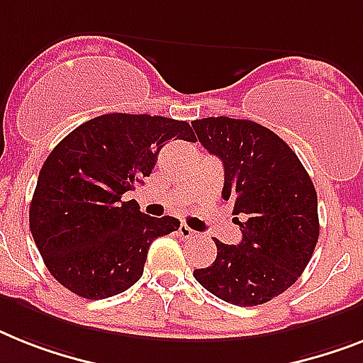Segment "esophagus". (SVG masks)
<instances>
[{
    "mask_svg": "<svg viewBox=\"0 0 363 363\" xmlns=\"http://www.w3.org/2000/svg\"><path fill=\"white\" fill-rule=\"evenodd\" d=\"M178 235L182 239H194V238H196V232L189 228L187 224H182V226L178 228Z\"/></svg>",
    "mask_w": 363,
    "mask_h": 363,
    "instance_id": "esophagus-1",
    "label": "esophagus"
}]
</instances>
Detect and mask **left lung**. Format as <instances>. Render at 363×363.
Here are the masks:
<instances>
[{"instance_id": "8db88e82", "label": "left lung", "mask_w": 363, "mask_h": 363, "mask_svg": "<svg viewBox=\"0 0 363 363\" xmlns=\"http://www.w3.org/2000/svg\"><path fill=\"white\" fill-rule=\"evenodd\" d=\"M200 145L224 167L223 199L233 203L239 245L215 239L217 257L194 278L209 293L257 306L284 293L310 263L319 239L313 182L287 143L252 121L209 116L193 122Z\"/></svg>"}]
</instances>
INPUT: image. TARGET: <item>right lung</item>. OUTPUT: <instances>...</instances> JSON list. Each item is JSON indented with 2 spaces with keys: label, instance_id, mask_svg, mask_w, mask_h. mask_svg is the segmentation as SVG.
I'll list each match as a JSON object with an SVG mask.
<instances>
[{
  "label": "right lung",
  "instance_id": "1",
  "mask_svg": "<svg viewBox=\"0 0 363 363\" xmlns=\"http://www.w3.org/2000/svg\"><path fill=\"white\" fill-rule=\"evenodd\" d=\"M169 140L196 143L184 121L109 113L68 133L48 155L29 208V228L48 271L68 291L100 301L130 289L150 245L179 228L148 217L122 194L152 174Z\"/></svg>",
  "mask_w": 363,
  "mask_h": 363
}]
</instances>
